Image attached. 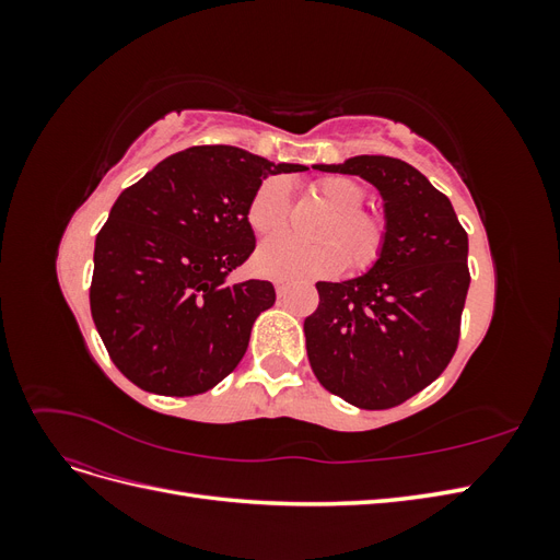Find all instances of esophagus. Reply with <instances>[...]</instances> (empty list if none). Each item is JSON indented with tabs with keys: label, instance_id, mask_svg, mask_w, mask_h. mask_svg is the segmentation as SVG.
Listing matches in <instances>:
<instances>
[{
	"label": "esophagus",
	"instance_id": "1",
	"mask_svg": "<svg viewBox=\"0 0 560 560\" xmlns=\"http://www.w3.org/2000/svg\"><path fill=\"white\" fill-rule=\"evenodd\" d=\"M276 292H278V296H282L287 292V284L284 282H276Z\"/></svg>",
	"mask_w": 560,
	"mask_h": 560
}]
</instances>
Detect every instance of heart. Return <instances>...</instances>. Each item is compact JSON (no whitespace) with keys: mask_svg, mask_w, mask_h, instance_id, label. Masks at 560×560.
Wrapping results in <instances>:
<instances>
[{"mask_svg":"<svg viewBox=\"0 0 560 560\" xmlns=\"http://www.w3.org/2000/svg\"><path fill=\"white\" fill-rule=\"evenodd\" d=\"M315 196L325 202L334 214L317 241L325 245H301L299 241L282 235V238L266 241L254 254V268L266 278L276 280H311L331 278L348 266L364 270L376 264L385 245V224L378 217L362 212L366 194L362 186L350 177H325L315 182ZM247 222L254 233L276 235L290 222V186L284 179H266L254 191Z\"/></svg>","mask_w":560,"mask_h":560,"instance_id":"heart-1","label":"heart"}]
</instances>
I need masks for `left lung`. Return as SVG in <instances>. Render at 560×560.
<instances>
[{"label":"left lung","instance_id":"1","mask_svg":"<svg viewBox=\"0 0 560 560\" xmlns=\"http://www.w3.org/2000/svg\"><path fill=\"white\" fill-rule=\"evenodd\" d=\"M315 171L376 186L385 245L364 276L315 284L317 311L303 322L313 374L352 406L389 409L439 378L457 348L467 233L451 200L399 159L352 156Z\"/></svg>","mask_w":560,"mask_h":560}]
</instances>
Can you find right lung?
<instances>
[{"label": "right lung", "mask_w": 560, "mask_h": 560, "mask_svg": "<svg viewBox=\"0 0 560 560\" xmlns=\"http://www.w3.org/2000/svg\"><path fill=\"white\" fill-rule=\"evenodd\" d=\"M308 171L229 144L167 156L116 198L95 238L91 313L112 362L147 393L191 397L238 366L266 280L229 282L254 252L247 208L268 175Z\"/></svg>", "instance_id": "1"}]
</instances>
